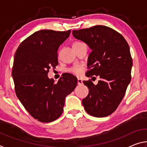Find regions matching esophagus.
Here are the masks:
<instances>
[{
  "instance_id": "esophagus-1",
  "label": "esophagus",
  "mask_w": 147,
  "mask_h": 147,
  "mask_svg": "<svg viewBox=\"0 0 147 147\" xmlns=\"http://www.w3.org/2000/svg\"><path fill=\"white\" fill-rule=\"evenodd\" d=\"M83 84H84V83L82 82V80L80 78H78V85L81 86V85H83Z\"/></svg>"
}]
</instances>
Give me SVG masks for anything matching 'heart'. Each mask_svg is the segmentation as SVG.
<instances>
[{"label":"heart","instance_id":"1","mask_svg":"<svg viewBox=\"0 0 147 147\" xmlns=\"http://www.w3.org/2000/svg\"><path fill=\"white\" fill-rule=\"evenodd\" d=\"M80 43V42H75V43ZM71 70L73 73L77 74V75H80V74H81L82 73V67H80V66L74 67Z\"/></svg>","mask_w":147,"mask_h":147}]
</instances>
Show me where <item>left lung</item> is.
Listing matches in <instances>:
<instances>
[{"instance_id":"left-lung-1","label":"left lung","mask_w":147,"mask_h":147,"mask_svg":"<svg viewBox=\"0 0 147 147\" xmlns=\"http://www.w3.org/2000/svg\"><path fill=\"white\" fill-rule=\"evenodd\" d=\"M73 35L92 51L86 76L100 78L96 85L91 80L83 81L89 89L82 100L84 109L92 116L104 117L117 108L130 82L132 59L128 44L121 34L106 26L73 30Z\"/></svg>"}]
</instances>
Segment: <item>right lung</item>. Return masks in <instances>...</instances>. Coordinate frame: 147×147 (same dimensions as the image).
<instances>
[{
  "label": "right lung",
  "instance_id": "1",
  "mask_svg": "<svg viewBox=\"0 0 147 147\" xmlns=\"http://www.w3.org/2000/svg\"><path fill=\"white\" fill-rule=\"evenodd\" d=\"M70 34V30L36 32L20 44L15 54L11 74L17 96L28 112L42 123L59 117L65 97L78 83L76 77L69 73L56 84L47 75L50 68L58 65V48Z\"/></svg>",
  "mask_w": 147,
  "mask_h": 147
}]
</instances>
